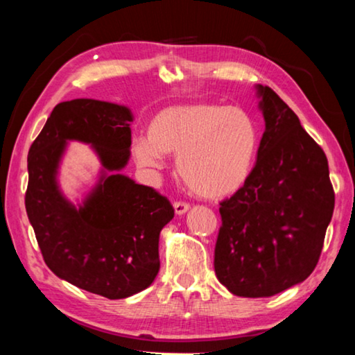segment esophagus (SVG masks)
<instances>
[{
    "mask_svg": "<svg viewBox=\"0 0 355 355\" xmlns=\"http://www.w3.org/2000/svg\"><path fill=\"white\" fill-rule=\"evenodd\" d=\"M173 209H175L177 215H183L189 210V204L182 202V200H177V202H173Z\"/></svg>",
    "mask_w": 355,
    "mask_h": 355,
    "instance_id": "obj_1",
    "label": "esophagus"
}]
</instances>
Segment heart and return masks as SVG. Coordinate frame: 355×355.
<instances>
[{"mask_svg": "<svg viewBox=\"0 0 355 355\" xmlns=\"http://www.w3.org/2000/svg\"><path fill=\"white\" fill-rule=\"evenodd\" d=\"M260 130L245 110L220 103L171 105L148 124V137L132 140L141 167L159 171L177 155V171L189 191L204 199L228 198L250 177Z\"/></svg>", "mask_w": 355, "mask_h": 355, "instance_id": "1", "label": "heart"}]
</instances>
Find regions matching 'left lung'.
Segmentation results:
<instances>
[{
  "mask_svg": "<svg viewBox=\"0 0 355 355\" xmlns=\"http://www.w3.org/2000/svg\"><path fill=\"white\" fill-rule=\"evenodd\" d=\"M257 94L266 129L247 183L220 202L214 261L220 282L245 298L308 279L335 209L324 150L271 87L258 84Z\"/></svg>",
  "mask_w": 355,
  "mask_h": 355,
  "instance_id": "obj_1",
  "label": "left lung"
}]
</instances>
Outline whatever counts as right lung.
<instances>
[{"label": "right lung", "mask_w": 355, "mask_h": 355, "mask_svg": "<svg viewBox=\"0 0 355 355\" xmlns=\"http://www.w3.org/2000/svg\"><path fill=\"white\" fill-rule=\"evenodd\" d=\"M132 111L76 98L52 110L28 151L25 209L47 268L108 300L150 287L159 272V234L173 207L156 189L119 173L130 157ZM91 144L103 172L83 205L60 191L56 173L68 141Z\"/></svg>", "instance_id": "add662e5"}]
</instances>
